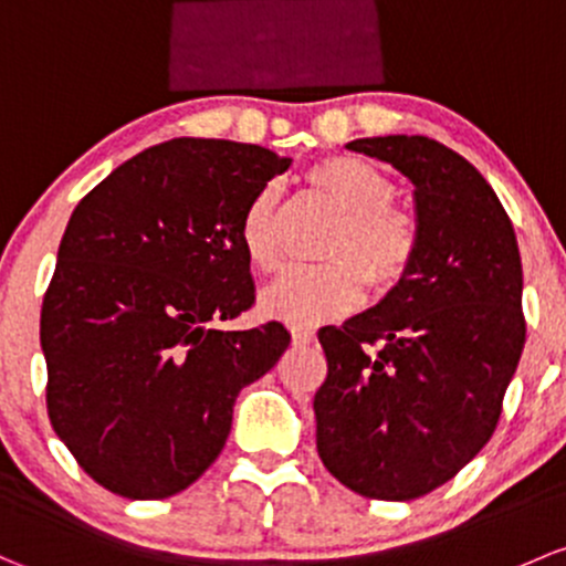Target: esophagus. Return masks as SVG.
Instances as JSON below:
<instances>
[{"label":"esophagus","instance_id":"obj_1","mask_svg":"<svg viewBox=\"0 0 566 566\" xmlns=\"http://www.w3.org/2000/svg\"><path fill=\"white\" fill-rule=\"evenodd\" d=\"M293 342L295 344H312L314 328H308V325H293Z\"/></svg>","mask_w":566,"mask_h":566}]
</instances>
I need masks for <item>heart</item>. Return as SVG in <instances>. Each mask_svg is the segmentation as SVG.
Returning a JSON list of instances; mask_svg holds the SVG:
<instances>
[{"mask_svg": "<svg viewBox=\"0 0 566 566\" xmlns=\"http://www.w3.org/2000/svg\"><path fill=\"white\" fill-rule=\"evenodd\" d=\"M314 195L342 211L325 258L333 263L298 268L265 290L263 308L293 325L342 317L374 295L390 293L407 276L420 247L412 211L392 203V181L358 157H328L306 170ZM238 238L254 271L276 273L284 265L282 198L276 184L260 189L243 208Z\"/></svg>", "mask_w": 566, "mask_h": 566, "instance_id": "1", "label": "heart"}]
</instances>
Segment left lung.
Wrapping results in <instances>:
<instances>
[{
  "label": "left lung",
  "mask_w": 566,
  "mask_h": 566,
  "mask_svg": "<svg viewBox=\"0 0 566 566\" xmlns=\"http://www.w3.org/2000/svg\"><path fill=\"white\" fill-rule=\"evenodd\" d=\"M347 148L412 181L420 247L377 306L317 333L328 358L317 453L349 491L409 502L453 480L496 431L526 342L521 252L491 184L453 148L423 135Z\"/></svg>",
  "instance_id": "left-lung-1"
}]
</instances>
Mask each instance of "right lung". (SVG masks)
I'll list each match as a JSON object with an SVG mask.
<instances>
[{
    "label": "right lung",
    "mask_w": 566,
    "mask_h": 566,
    "mask_svg": "<svg viewBox=\"0 0 566 566\" xmlns=\"http://www.w3.org/2000/svg\"><path fill=\"white\" fill-rule=\"evenodd\" d=\"M293 159L174 138L118 165L75 206L43 298L45 403L83 472L168 499L217 461L241 388L276 366L282 323L219 331L252 308L238 224Z\"/></svg>",
    "instance_id": "add662e5"
}]
</instances>
